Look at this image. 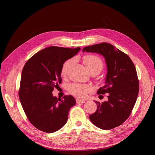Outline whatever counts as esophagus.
Instances as JSON below:
<instances>
[{
  "mask_svg": "<svg viewBox=\"0 0 155 155\" xmlns=\"http://www.w3.org/2000/svg\"><path fill=\"white\" fill-rule=\"evenodd\" d=\"M76 102L77 103H84V102H85V101H84V100H80V99H76Z\"/></svg>",
  "mask_w": 155,
  "mask_h": 155,
  "instance_id": "34e87169",
  "label": "esophagus"
}]
</instances>
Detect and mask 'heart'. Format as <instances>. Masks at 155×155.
I'll return each instance as SVG.
<instances>
[{"label": "heart", "instance_id": "1", "mask_svg": "<svg viewBox=\"0 0 155 155\" xmlns=\"http://www.w3.org/2000/svg\"><path fill=\"white\" fill-rule=\"evenodd\" d=\"M73 61V58H70L63 63L61 69V75L67 74ZM83 61L86 67L90 71L97 70L100 72L103 69V61L99 56L96 54H87L84 56ZM68 91L71 94L78 98H84L87 94L92 91V87L88 84L76 82L70 84L68 87Z\"/></svg>", "mask_w": 155, "mask_h": 155}]
</instances>
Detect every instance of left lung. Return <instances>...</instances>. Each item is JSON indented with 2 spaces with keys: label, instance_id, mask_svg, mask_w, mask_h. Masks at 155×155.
<instances>
[{
  "label": "left lung",
  "instance_id": "1",
  "mask_svg": "<svg viewBox=\"0 0 155 155\" xmlns=\"http://www.w3.org/2000/svg\"><path fill=\"white\" fill-rule=\"evenodd\" d=\"M83 51L103 55L108 70L105 85L97 91L98 94H107L108 100L102 103L95 101L97 109L89 118L102 129L117 127L131 114L139 92L140 83L134 64L127 54L107 43L84 47Z\"/></svg>",
  "mask_w": 155,
  "mask_h": 155
}]
</instances>
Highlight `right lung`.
I'll use <instances>...</instances> for the list:
<instances>
[{
    "label": "right lung",
    "mask_w": 155,
    "mask_h": 155,
    "mask_svg": "<svg viewBox=\"0 0 155 155\" xmlns=\"http://www.w3.org/2000/svg\"><path fill=\"white\" fill-rule=\"evenodd\" d=\"M80 48H46L27 61L22 69L19 97L30 123L40 131L51 133L66 124L68 112L75 105L74 97H53L54 88L61 83L63 63L75 55Z\"/></svg>",
    "instance_id": "right-lung-1"
}]
</instances>
